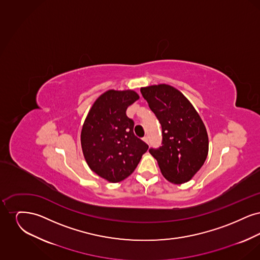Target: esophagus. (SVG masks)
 <instances>
[{
  "instance_id": "esophagus-1",
  "label": "esophagus",
  "mask_w": 260,
  "mask_h": 260,
  "mask_svg": "<svg viewBox=\"0 0 260 260\" xmlns=\"http://www.w3.org/2000/svg\"><path fill=\"white\" fill-rule=\"evenodd\" d=\"M143 141H144V142H145V143H147V144H148V142H149L148 137H147V136H145V137H143Z\"/></svg>"
}]
</instances>
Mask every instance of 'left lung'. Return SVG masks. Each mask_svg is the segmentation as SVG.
<instances>
[{
    "instance_id": "1",
    "label": "left lung",
    "mask_w": 260,
    "mask_h": 260,
    "mask_svg": "<svg viewBox=\"0 0 260 260\" xmlns=\"http://www.w3.org/2000/svg\"><path fill=\"white\" fill-rule=\"evenodd\" d=\"M140 91L161 125V146L149 152L168 181L185 183L208 157L209 136L205 124L191 102L175 87L160 84L141 87Z\"/></svg>"
}]
</instances>
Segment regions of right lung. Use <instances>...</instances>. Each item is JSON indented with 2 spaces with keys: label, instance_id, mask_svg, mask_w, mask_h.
I'll use <instances>...</instances> for the list:
<instances>
[{
  "label": "right lung",
  "instance_id": "obj_1",
  "mask_svg": "<svg viewBox=\"0 0 260 260\" xmlns=\"http://www.w3.org/2000/svg\"><path fill=\"white\" fill-rule=\"evenodd\" d=\"M139 99L135 90L109 89L94 101L81 133V145L89 169L112 183L135 172L148 145L134 134L126 117L129 105Z\"/></svg>",
  "mask_w": 260,
  "mask_h": 260
}]
</instances>
